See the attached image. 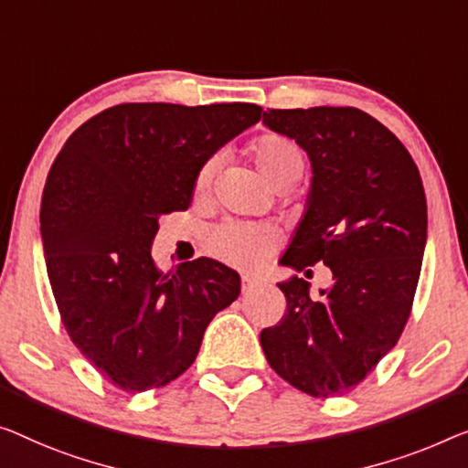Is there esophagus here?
<instances>
[{"mask_svg": "<svg viewBox=\"0 0 468 468\" xmlns=\"http://www.w3.org/2000/svg\"><path fill=\"white\" fill-rule=\"evenodd\" d=\"M258 285H262L261 279L250 277V275H243V277H241V292H250V290L258 288Z\"/></svg>", "mask_w": 468, "mask_h": 468, "instance_id": "1", "label": "esophagus"}]
</instances>
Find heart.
Returning a JSON list of instances; mask_svg holds the SVG:
<instances>
[{
  "instance_id": "heart-1",
  "label": "heart",
  "mask_w": 468,
  "mask_h": 468,
  "mask_svg": "<svg viewBox=\"0 0 468 468\" xmlns=\"http://www.w3.org/2000/svg\"><path fill=\"white\" fill-rule=\"evenodd\" d=\"M254 164L271 189L285 180H298L304 170V157L298 144L282 134H264L252 144ZM218 172V157H210L199 167L195 178V193H206L212 186V180ZM210 252L218 261L237 269H254L269 252V235L258 227L227 225L214 231Z\"/></svg>"
}]
</instances>
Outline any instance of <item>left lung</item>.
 Instances as JSON below:
<instances>
[{"label":"left lung","mask_w":468,"mask_h":468,"mask_svg":"<svg viewBox=\"0 0 468 468\" xmlns=\"http://www.w3.org/2000/svg\"><path fill=\"white\" fill-rule=\"evenodd\" d=\"M262 123L294 138L311 159L306 210L282 264L324 262L332 285L277 283L282 322L261 332L269 366L311 397L359 385L397 345L412 311L427 243V197L406 146L355 107L269 109Z\"/></svg>","instance_id":"obj_1"}]
</instances>
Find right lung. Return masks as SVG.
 <instances>
[{"label":"right lung","instance_id":"obj_1","mask_svg":"<svg viewBox=\"0 0 468 468\" xmlns=\"http://www.w3.org/2000/svg\"><path fill=\"white\" fill-rule=\"evenodd\" d=\"M250 102H125L69 136L41 197V241L62 325L125 393L165 387L195 361L207 324L239 296L212 258L162 273L159 216L186 210L199 167L261 120Z\"/></svg>","mask_w":468,"mask_h":468}]
</instances>
